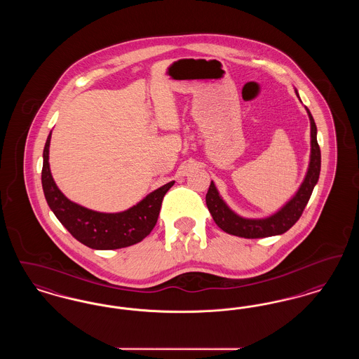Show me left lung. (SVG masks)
Here are the masks:
<instances>
[{
	"label": "left lung",
	"instance_id": "obj_1",
	"mask_svg": "<svg viewBox=\"0 0 359 359\" xmlns=\"http://www.w3.org/2000/svg\"><path fill=\"white\" fill-rule=\"evenodd\" d=\"M296 95L299 97L297 90H294ZM300 100V97H299ZM308 117L311 122V156H309V165H308L306 177L297 192L290 198V201L283 205L278 211L266 218H243L234 212L222 196L219 195L218 189L215 187L214 182H211L210 188L205 195V205L215 223L226 231L227 234L237 236L242 238H265L272 236H280L288 231L294 223L302 217L313 187L316 186L320 175V148L316 140V125L312 114L309 113L307 107Z\"/></svg>",
	"mask_w": 359,
	"mask_h": 359
}]
</instances>
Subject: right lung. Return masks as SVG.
I'll use <instances>...</instances> for the list:
<instances>
[{
    "label": "right lung",
    "mask_w": 359,
    "mask_h": 359,
    "mask_svg": "<svg viewBox=\"0 0 359 359\" xmlns=\"http://www.w3.org/2000/svg\"><path fill=\"white\" fill-rule=\"evenodd\" d=\"M50 142L51 133L43 152V191L53 214L74 238L91 249L113 250L141 242L154 230L163 198L175 182L154 189L136 205L121 212H98L88 210L71 202L56 186L48 163Z\"/></svg>",
    "instance_id": "obj_1"
}]
</instances>
